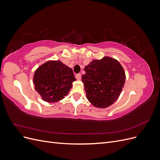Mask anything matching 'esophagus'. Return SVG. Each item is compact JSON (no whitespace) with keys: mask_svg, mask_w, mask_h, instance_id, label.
I'll use <instances>...</instances> for the list:
<instances>
[{"mask_svg":"<svg viewBox=\"0 0 160 160\" xmlns=\"http://www.w3.org/2000/svg\"><path fill=\"white\" fill-rule=\"evenodd\" d=\"M75 77H76V79H77V80H81V75L80 73L77 74V75H75Z\"/></svg>","mask_w":160,"mask_h":160,"instance_id":"34e87169","label":"esophagus"}]
</instances>
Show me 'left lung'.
<instances>
[{
	"label": "left lung",
	"instance_id": "left-lung-1",
	"mask_svg": "<svg viewBox=\"0 0 160 160\" xmlns=\"http://www.w3.org/2000/svg\"><path fill=\"white\" fill-rule=\"evenodd\" d=\"M82 75L87 99L98 108H106L113 104L122 93L125 73L119 62L104 57L93 60L85 66Z\"/></svg>",
	"mask_w": 160,
	"mask_h": 160
}]
</instances>
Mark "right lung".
<instances>
[{
  "mask_svg": "<svg viewBox=\"0 0 160 160\" xmlns=\"http://www.w3.org/2000/svg\"><path fill=\"white\" fill-rule=\"evenodd\" d=\"M75 80L72 69L59 60L47 61L38 67L33 75L35 90L47 103L65 98Z\"/></svg>",
  "mask_w": 160,
  "mask_h": 160,
  "instance_id": "1",
  "label": "right lung"
}]
</instances>
